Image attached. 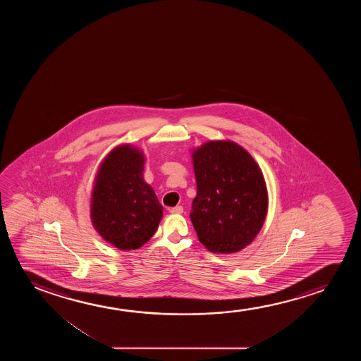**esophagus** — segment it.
<instances>
[{
	"instance_id": "34e87169",
	"label": "esophagus",
	"mask_w": 361,
	"mask_h": 361,
	"mask_svg": "<svg viewBox=\"0 0 361 361\" xmlns=\"http://www.w3.org/2000/svg\"><path fill=\"white\" fill-rule=\"evenodd\" d=\"M170 213H176V214H180V213L183 212V208L181 206H176V207H171L170 209Z\"/></svg>"
}]
</instances>
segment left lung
Masks as SVG:
<instances>
[{"instance_id":"obj_1","label":"left lung","mask_w":361,"mask_h":361,"mask_svg":"<svg viewBox=\"0 0 361 361\" xmlns=\"http://www.w3.org/2000/svg\"><path fill=\"white\" fill-rule=\"evenodd\" d=\"M197 195L190 218L209 252L242 250L260 232L267 212L262 170L233 142H208L192 154Z\"/></svg>"}]
</instances>
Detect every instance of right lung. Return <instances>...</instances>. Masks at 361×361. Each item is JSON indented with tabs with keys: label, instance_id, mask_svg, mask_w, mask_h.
Segmentation results:
<instances>
[{
	"label": "right lung",
	"instance_id": "1",
	"mask_svg": "<svg viewBox=\"0 0 361 361\" xmlns=\"http://www.w3.org/2000/svg\"><path fill=\"white\" fill-rule=\"evenodd\" d=\"M144 157L121 145L106 157L94 181L91 219L106 242L121 250H134L153 237L163 206L144 181Z\"/></svg>",
	"mask_w": 361,
	"mask_h": 361
}]
</instances>
